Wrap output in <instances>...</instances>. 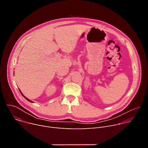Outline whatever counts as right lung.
I'll use <instances>...</instances> for the list:
<instances>
[{
    "instance_id": "add662e5",
    "label": "right lung",
    "mask_w": 148,
    "mask_h": 148,
    "mask_svg": "<svg viewBox=\"0 0 148 148\" xmlns=\"http://www.w3.org/2000/svg\"><path fill=\"white\" fill-rule=\"evenodd\" d=\"M19 91H20V92L21 94H22V95L23 96V97H25V99H27V101H29V102H33L32 101H31V100H30L29 99H28L27 98H26V97H25V95H23V94L22 93V92H21V91H20V90H19Z\"/></svg>"
}]
</instances>
